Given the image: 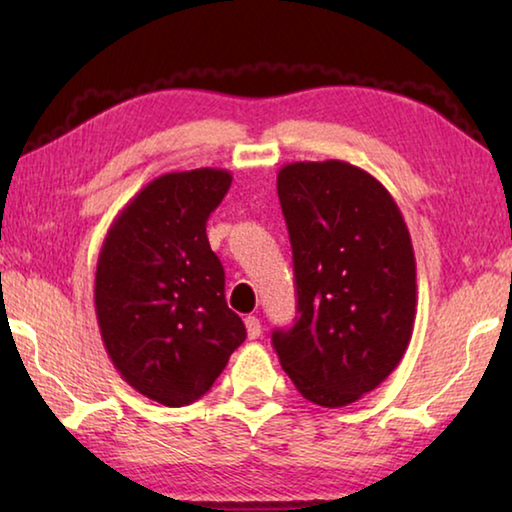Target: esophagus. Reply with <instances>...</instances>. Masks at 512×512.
Wrapping results in <instances>:
<instances>
[{
    "mask_svg": "<svg viewBox=\"0 0 512 512\" xmlns=\"http://www.w3.org/2000/svg\"><path fill=\"white\" fill-rule=\"evenodd\" d=\"M246 332L248 339H259L262 336V323H259L257 316H246Z\"/></svg>",
    "mask_w": 512,
    "mask_h": 512,
    "instance_id": "34e87169",
    "label": "esophagus"
}]
</instances>
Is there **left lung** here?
I'll list each match as a JSON object with an SVG mask.
<instances>
[{"instance_id": "obj_1", "label": "left lung", "mask_w": 512, "mask_h": 512, "mask_svg": "<svg viewBox=\"0 0 512 512\" xmlns=\"http://www.w3.org/2000/svg\"><path fill=\"white\" fill-rule=\"evenodd\" d=\"M298 316L273 348L305 400L357 402L409 348L415 257L388 189L350 162H293L277 173Z\"/></svg>"}]
</instances>
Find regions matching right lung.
<instances>
[{
    "instance_id": "right-lung-1",
    "label": "right lung",
    "mask_w": 512,
    "mask_h": 512,
    "mask_svg": "<svg viewBox=\"0 0 512 512\" xmlns=\"http://www.w3.org/2000/svg\"><path fill=\"white\" fill-rule=\"evenodd\" d=\"M230 183L223 169L164 173L119 212L101 246L103 345L124 381L164 406L205 395L246 341L205 232Z\"/></svg>"
}]
</instances>
